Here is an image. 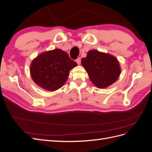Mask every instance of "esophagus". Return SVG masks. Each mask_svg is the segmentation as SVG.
Returning <instances> with one entry per match:
<instances>
[{
    "label": "esophagus",
    "mask_w": 152,
    "mask_h": 152,
    "mask_svg": "<svg viewBox=\"0 0 152 152\" xmlns=\"http://www.w3.org/2000/svg\"><path fill=\"white\" fill-rule=\"evenodd\" d=\"M75 61L77 62V63L78 64V65H80V63H81V59H80V58H78L75 60Z\"/></svg>",
    "instance_id": "34e87169"
}]
</instances>
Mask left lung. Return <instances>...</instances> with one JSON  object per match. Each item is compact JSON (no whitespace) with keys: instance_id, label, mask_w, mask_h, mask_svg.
<instances>
[{"instance_id":"1","label":"left lung","mask_w":152,"mask_h":152,"mask_svg":"<svg viewBox=\"0 0 152 152\" xmlns=\"http://www.w3.org/2000/svg\"><path fill=\"white\" fill-rule=\"evenodd\" d=\"M81 63L90 80L99 88H105L112 84L121 74L117 59L98 50H89L87 57L82 59Z\"/></svg>"}]
</instances>
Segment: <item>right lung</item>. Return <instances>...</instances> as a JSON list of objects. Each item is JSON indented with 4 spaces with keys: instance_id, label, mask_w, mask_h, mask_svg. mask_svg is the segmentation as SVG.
Masks as SVG:
<instances>
[{
    "instance_id": "add662e5",
    "label": "right lung",
    "mask_w": 152,
    "mask_h": 152,
    "mask_svg": "<svg viewBox=\"0 0 152 152\" xmlns=\"http://www.w3.org/2000/svg\"><path fill=\"white\" fill-rule=\"evenodd\" d=\"M77 65L66 53L56 49L40 54L31 62L30 73L38 86L48 91H56L65 83L69 72Z\"/></svg>"
}]
</instances>
